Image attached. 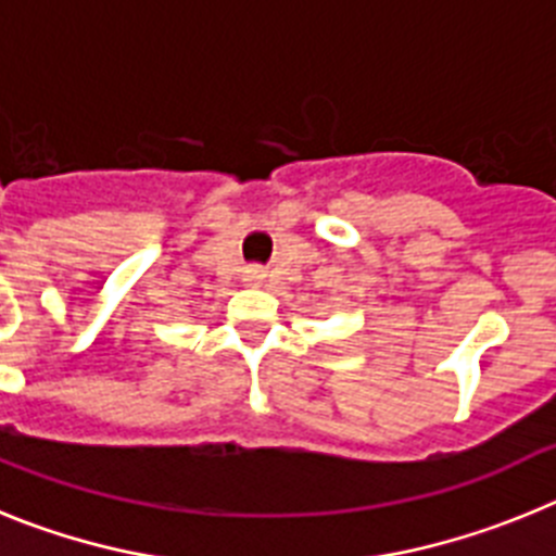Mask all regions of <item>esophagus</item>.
Segmentation results:
<instances>
[{
    "label": "esophagus",
    "instance_id": "esophagus-1",
    "mask_svg": "<svg viewBox=\"0 0 556 556\" xmlns=\"http://www.w3.org/2000/svg\"><path fill=\"white\" fill-rule=\"evenodd\" d=\"M262 278H264V275L258 273V269H250V273H248V281H253V283H258Z\"/></svg>",
    "mask_w": 556,
    "mask_h": 556
}]
</instances>
